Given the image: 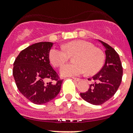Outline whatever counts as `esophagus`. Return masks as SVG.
Instances as JSON below:
<instances>
[{"label":"esophagus","mask_w":133,"mask_h":133,"mask_svg":"<svg viewBox=\"0 0 133 133\" xmlns=\"http://www.w3.org/2000/svg\"><path fill=\"white\" fill-rule=\"evenodd\" d=\"M73 79L75 80V81H76V82H79V81H81V79H80V78H77V77H73Z\"/></svg>","instance_id":"obj_1"}]
</instances>
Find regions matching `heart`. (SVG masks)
I'll use <instances>...</instances> for the list:
<instances>
[{
    "instance_id": "1",
    "label": "heart",
    "mask_w": 133,
    "mask_h": 133,
    "mask_svg": "<svg viewBox=\"0 0 133 133\" xmlns=\"http://www.w3.org/2000/svg\"><path fill=\"white\" fill-rule=\"evenodd\" d=\"M75 63L62 66L60 70L62 76H77L87 71L89 75L96 73L103 67L105 54L92 43L75 40L66 43L62 48H54L49 51V60L55 67H59L74 56Z\"/></svg>"
}]
</instances>
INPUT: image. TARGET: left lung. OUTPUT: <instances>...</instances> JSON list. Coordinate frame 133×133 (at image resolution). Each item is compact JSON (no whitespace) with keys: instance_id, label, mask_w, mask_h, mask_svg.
Listing matches in <instances>:
<instances>
[{"instance_id":"left-lung-1","label":"left lung","mask_w":133,"mask_h":133,"mask_svg":"<svg viewBox=\"0 0 133 133\" xmlns=\"http://www.w3.org/2000/svg\"><path fill=\"white\" fill-rule=\"evenodd\" d=\"M99 41L106 49L105 64L98 73L88 79L92 83L87 92L80 93L83 99L95 105L103 104L114 96L121 84L123 74L118 54L107 43Z\"/></svg>"}]
</instances>
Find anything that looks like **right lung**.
<instances>
[{"instance_id":"obj_1","label":"right lung","mask_w":133,"mask_h":133,"mask_svg":"<svg viewBox=\"0 0 133 133\" xmlns=\"http://www.w3.org/2000/svg\"><path fill=\"white\" fill-rule=\"evenodd\" d=\"M53 43L39 42L23 49L14 63L13 75L17 88L30 101L41 105L60 92L62 79L49 64ZM47 79L50 82H45Z\"/></svg>"}]
</instances>
